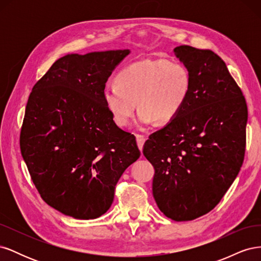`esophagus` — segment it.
<instances>
[{"mask_svg": "<svg viewBox=\"0 0 261 261\" xmlns=\"http://www.w3.org/2000/svg\"><path fill=\"white\" fill-rule=\"evenodd\" d=\"M136 140H137V145H138V148L140 149V150H143V147H144V144H145V141H146V138H145V136H143V135H136Z\"/></svg>", "mask_w": 261, "mask_h": 261, "instance_id": "34e87169", "label": "esophagus"}]
</instances>
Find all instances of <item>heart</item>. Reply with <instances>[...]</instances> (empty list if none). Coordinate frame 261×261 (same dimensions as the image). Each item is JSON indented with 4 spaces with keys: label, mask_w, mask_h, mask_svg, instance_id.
Returning a JSON list of instances; mask_svg holds the SVG:
<instances>
[{
    "label": "heart",
    "mask_w": 261,
    "mask_h": 261,
    "mask_svg": "<svg viewBox=\"0 0 261 261\" xmlns=\"http://www.w3.org/2000/svg\"><path fill=\"white\" fill-rule=\"evenodd\" d=\"M192 77L179 64L162 60H143L125 66L108 86L103 99L113 121L120 127L129 125L136 102L137 125L146 127L155 121L174 120L191 92Z\"/></svg>",
    "instance_id": "1"
}]
</instances>
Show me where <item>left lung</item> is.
I'll list each match as a JSON object with an SVG mask.
<instances>
[{"mask_svg": "<svg viewBox=\"0 0 261 261\" xmlns=\"http://www.w3.org/2000/svg\"><path fill=\"white\" fill-rule=\"evenodd\" d=\"M192 77L174 120L149 136L144 155L153 165L152 194L165 217L191 221L222 199L238 176L246 145L247 106L223 60L211 50L174 49Z\"/></svg>", "mask_w": 261, "mask_h": 261, "instance_id": "obj_1", "label": "left lung"}]
</instances>
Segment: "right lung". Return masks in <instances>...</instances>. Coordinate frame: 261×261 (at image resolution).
<instances>
[{
    "label": "right lung",
    "mask_w": 261,
    "mask_h": 261,
    "mask_svg": "<svg viewBox=\"0 0 261 261\" xmlns=\"http://www.w3.org/2000/svg\"><path fill=\"white\" fill-rule=\"evenodd\" d=\"M129 53L67 54L30 93L21 155L41 198L63 215L101 217L118 179L140 155L136 137L115 124L103 99L108 78Z\"/></svg>",
    "instance_id": "1"
}]
</instances>
